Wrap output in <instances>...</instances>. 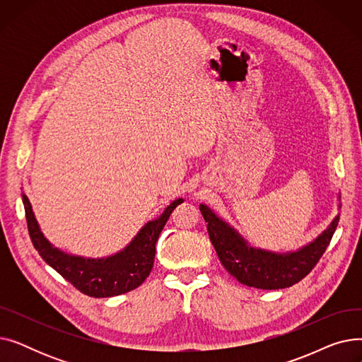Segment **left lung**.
Masks as SVG:
<instances>
[{"label":"left lung","instance_id":"left-lung-1","mask_svg":"<svg viewBox=\"0 0 362 362\" xmlns=\"http://www.w3.org/2000/svg\"><path fill=\"white\" fill-rule=\"evenodd\" d=\"M199 210L206 223L210 240L218 259L238 281L257 289H284L300 281L315 267L333 238L339 216L311 243L298 251L276 254L254 248L235 229L201 204Z\"/></svg>","mask_w":362,"mask_h":362}]
</instances>
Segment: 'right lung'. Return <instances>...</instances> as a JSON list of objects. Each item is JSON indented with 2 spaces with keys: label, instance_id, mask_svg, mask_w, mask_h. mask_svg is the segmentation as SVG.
I'll return each mask as SVG.
<instances>
[{
  "label": "right lung",
  "instance_id": "add662e5",
  "mask_svg": "<svg viewBox=\"0 0 362 362\" xmlns=\"http://www.w3.org/2000/svg\"><path fill=\"white\" fill-rule=\"evenodd\" d=\"M28 230L35 250L51 267L82 293L93 298H110L136 289L149 276L156 258V243L170 214L183 202H171L164 213L148 221L126 248L107 258H83L69 255L52 246L40 229L32 205L23 194Z\"/></svg>",
  "mask_w": 362,
  "mask_h": 362
}]
</instances>
